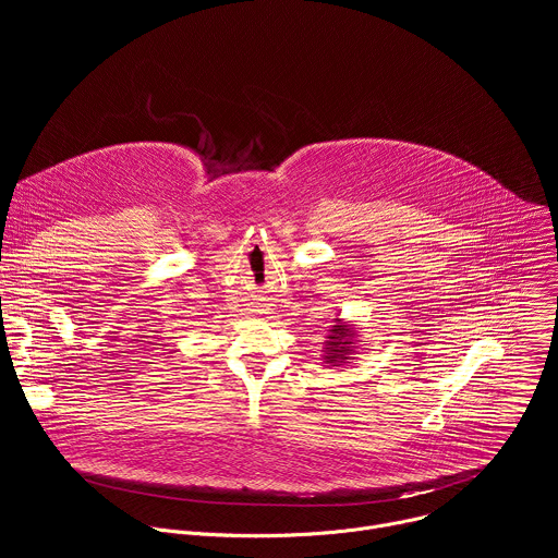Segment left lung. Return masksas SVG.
I'll return each mask as SVG.
<instances>
[{"label":"left lung","instance_id":"obj_1","mask_svg":"<svg viewBox=\"0 0 558 558\" xmlns=\"http://www.w3.org/2000/svg\"><path fill=\"white\" fill-rule=\"evenodd\" d=\"M357 333H355V327L344 323L342 317H336V325L329 327V333H327V340H325V364L329 366H342L347 364L349 360H355V351H357Z\"/></svg>","mask_w":558,"mask_h":558}]
</instances>
